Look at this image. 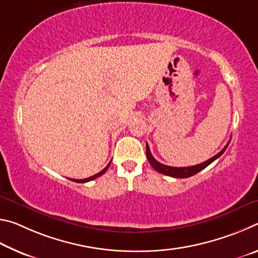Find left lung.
Masks as SVG:
<instances>
[{"label":"left lung","mask_w":258,"mask_h":258,"mask_svg":"<svg viewBox=\"0 0 258 258\" xmlns=\"http://www.w3.org/2000/svg\"><path fill=\"white\" fill-rule=\"evenodd\" d=\"M230 141L228 142V145H226L223 149H222L220 152H218L217 155H215L214 157H212L211 159H208L206 161H204L202 164H198V165H195V166H189V167H172V166H167V165H164V164H160L159 161H157L154 156L151 155L150 149H149V146H148L147 143V150H146V154H147V158L149 160L150 165L154 167L157 172L161 173V174H165V175H168V176H172V177H177V178H186V177H190V176H194L195 174L199 173L200 171H203L204 168H206L209 164H212L214 160H216L218 157H221L222 154L226 150V148H228Z\"/></svg>","instance_id":"left-lung-1"}]
</instances>
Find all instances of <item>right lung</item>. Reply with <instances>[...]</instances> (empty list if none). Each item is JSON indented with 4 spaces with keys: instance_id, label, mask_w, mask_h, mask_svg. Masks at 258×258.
Returning <instances> with one entry per match:
<instances>
[{
    "instance_id": "obj_1",
    "label": "right lung",
    "mask_w": 258,
    "mask_h": 258,
    "mask_svg": "<svg viewBox=\"0 0 258 258\" xmlns=\"http://www.w3.org/2000/svg\"><path fill=\"white\" fill-rule=\"evenodd\" d=\"M110 164H111V161L110 163H109L106 167H104L101 172H99L98 174H95V175H93V176H90V177H87V178H83V180H74V178H69V180H72V181H74V182H77V183H85V182H89V181H92V180H94V178H97V177H99V176H101L102 174H104L107 172V169L109 168V166H110Z\"/></svg>"
}]
</instances>
